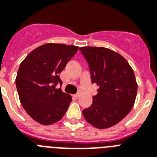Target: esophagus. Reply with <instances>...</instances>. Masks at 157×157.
<instances>
[{
	"label": "esophagus",
	"mask_w": 157,
	"mask_h": 157,
	"mask_svg": "<svg viewBox=\"0 0 157 157\" xmlns=\"http://www.w3.org/2000/svg\"><path fill=\"white\" fill-rule=\"evenodd\" d=\"M79 96H80V94H76L72 96V98H78Z\"/></svg>",
	"instance_id": "esophagus-1"
}]
</instances>
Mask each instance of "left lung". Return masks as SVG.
<instances>
[{
	"instance_id": "1",
	"label": "left lung",
	"mask_w": 157,
	"mask_h": 157,
	"mask_svg": "<svg viewBox=\"0 0 157 157\" xmlns=\"http://www.w3.org/2000/svg\"><path fill=\"white\" fill-rule=\"evenodd\" d=\"M80 50L89 63L92 83L99 86L83 115L97 128L113 127L135 104L138 85L133 69L124 57L108 48L82 47Z\"/></svg>"
}]
</instances>
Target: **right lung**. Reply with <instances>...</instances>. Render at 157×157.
<instances>
[{
    "instance_id": "1",
    "label": "right lung",
    "mask_w": 157,
    "mask_h": 157,
    "mask_svg": "<svg viewBox=\"0 0 157 157\" xmlns=\"http://www.w3.org/2000/svg\"><path fill=\"white\" fill-rule=\"evenodd\" d=\"M78 47L46 43L35 48L19 66L16 87L27 114L38 123L50 125L63 118L72 101L69 94L56 89L59 75L78 51Z\"/></svg>"
}]
</instances>
